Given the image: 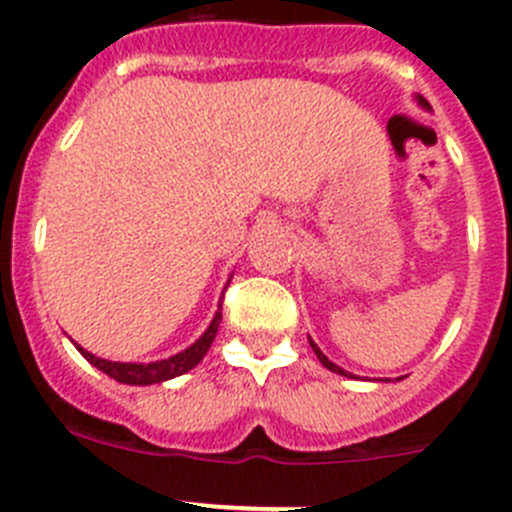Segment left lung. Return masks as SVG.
<instances>
[{
	"instance_id": "obj_1",
	"label": "left lung",
	"mask_w": 512,
	"mask_h": 512,
	"mask_svg": "<svg viewBox=\"0 0 512 512\" xmlns=\"http://www.w3.org/2000/svg\"><path fill=\"white\" fill-rule=\"evenodd\" d=\"M420 102H423V104H425V99H420ZM310 346H312V351H315V354H318L320 364H323V366H325V369H330V372H336V374H343V377H348V374H346V372H343L341 366H336V364H333V361H328V356H325V354H323V351H320V348H318V346H315V341H310Z\"/></svg>"
}]
</instances>
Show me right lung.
<instances>
[{
    "label": "right lung",
    "instance_id": "obj_1",
    "mask_svg": "<svg viewBox=\"0 0 512 512\" xmlns=\"http://www.w3.org/2000/svg\"><path fill=\"white\" fill-rule=\"evenodd\" d=\"M223 310V307H220ZM223 320V312H217L215 318H212L210 328L205 330V336L200 338L197 343L182 351V354L171 356V359L164 361H153V364H120V361H107V359H97L94 354L84 351L81 346H76L81 351V356L87 361H92L97 366L99 372H104L107 377L117 379L122 384H158V382H166V379H174L179 374L189 372L194 366L200 364L205 359V354L210 351L212 341H215V333H217V325Z\"/></svg>",
    "mask_w": 512,
    "mask_h": 512
}]
</instances>
